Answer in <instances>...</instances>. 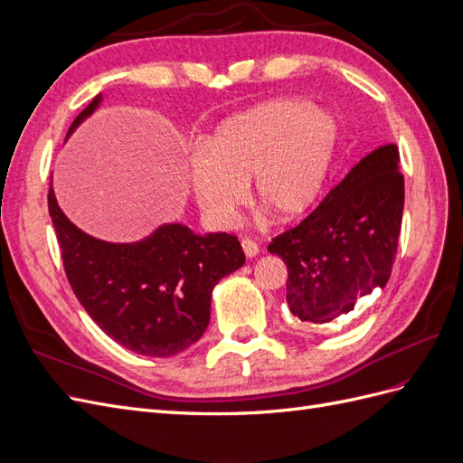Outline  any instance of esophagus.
<instances>
[{"mask_svg": "<svg viewBox=\"0 0 463 463\" xmlns=\"http://www.w3.org/2000/svg\"><path fill=\"white\" fill-rule=\"evenodd\" d=\"M241 249H243L245 257H249V259H253V257L259 255V245L253 240H241Z\"/></svg>", "mask_w": 463, "mask_h": 463, "instance_id": "34e87169", "label": "esophagus"}]
</instances>
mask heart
I'll use <instances>...</instances> for the list:
<instances>
[{"mask_svg": "<svg viewBox=\"0 0 463 463\" xmlns=\"http://www.w3.org/2000/svg\"><path fill=\"white\" fill-rule=\"evenodd\" d=\"M334 119L301 98H272L220 121L189 164L204 218L222 228L245 197L278 222L303 216L320 194L335 146Z\"/></svg>", "mask_w": 463, "mask_h": 463, "instance_id": "obj_1", "label": "heart"}]
</instances>
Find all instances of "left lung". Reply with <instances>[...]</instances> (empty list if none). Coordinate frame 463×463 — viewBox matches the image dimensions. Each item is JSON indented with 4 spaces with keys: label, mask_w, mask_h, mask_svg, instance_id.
Here are the masks:
<instances>
[{
    "label": "left lung",
    "mask_w": 463,
    "mask_h": 463,
    "mask_svg": "<svg viewBox=\"0 0 463 463\" xmlns=\"http://www.w3.org/2000/svg\"><path fill=\"white\" fill-rule=\"evenodd\" d=\"M398 162L396 145L378 146L299 226L269 245L288 266L286 299L301 322L325 325L386 286L403 214Z\"/></svg>",
    "instance_id": "1"
}]
</instances>
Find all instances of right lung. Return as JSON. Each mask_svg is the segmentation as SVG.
Here are the masks:
<instances>
[{
  "instance_id": "right-lung-1",
  "label": "right lung",
  "mask_w": 463,
  "mask_h": 463,
  "mask_svg": "<svg viewBox=\"0 0 463 463\" xmlns=\"http://www.w3.org/2000/svg\"><path fill=\"white\" fill-rule=\"evenodd\" d=\"M102 94L69 128L100 106ZM50 216L77 299L111 340L146 357H172L204 334L210 298L223 276L245 264L235 235H197L164 223L135 243H109L79 230L61 213L50 184Z\"/></svg>"
}]
</instances>
